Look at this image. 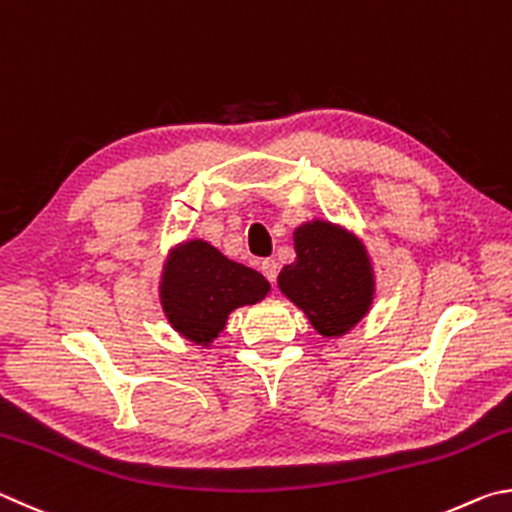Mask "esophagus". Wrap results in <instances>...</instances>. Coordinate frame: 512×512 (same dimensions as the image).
Returning a JSON list of instances; mask_svg holds the SVG:
<instances>
[{
    "label": "esophagus",
    "instance_id": "obj_1",
    "mask_svg": "<svg viewBox=\"0 0 512 512\" xmlns=\"http://www.w3.org/2000/svg\"><path fill=\"white\" fill-rule=\"evenodd\" d=\"M261 272L265 274L267 281L276 283V276H279V265H276V261H272V258H265V261L261 263Z\"/></svg>",
    "mask_w": 512,
    "mask_h": 512
}]
</instances>
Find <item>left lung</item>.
<instances>
[{
  "label": "left lung",
  "mask_w": 512,
  "mask_h": 512,
  "mask_svg": "<svg viewBox=\"0 0 512 512\" xmlns=\"http://www.w3.org/2000/svg\"><path fill=\"white\" fill-rule=\"evenodd\" d=\"M297 261L279 274V288L324 337H342L366 317L375 292L373 265L362 240L328 220L294 231Z\"/></svg>",
  "instance_id": "1"
}]
</instances>
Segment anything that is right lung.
<instances>
[{"instance_id": "obj_1", "label": "right lung", "mask_w": 512, "mask_h": 512, "mask_svg": "<svg viewBox=\"0 0 512 512\" xmlns=\"http://www.w3.org/2000/svg\"><path fill=\"white\" fill-rule=\"evenodd\" d=\"M261 272L229 261L206 240H186L173 249L161 272L159 301L168 324L193 344L209 346L236 308L267 297Z\"/></svg>"}]
</instances>
